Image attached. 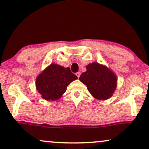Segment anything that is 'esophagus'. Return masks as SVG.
<instances>
[{
  "mask_svg": "<svg viewBox=\"0 0 149 149\" xmlns=\"http://www.w3.org/2000/svg\"><path fill=\"white\" fill-rule=\"evenodd\" d=\"M76 75L77 76V77H78V78H79L80 75H81V72H77L76 73Z\"/></svg>",
  "mask_w": 149,
  "mask_h": 149,
  "instance_id": "1",
  "label": "esophagus"
}]
</instances>
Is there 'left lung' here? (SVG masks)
<instances>
[{
  "label": "left lung",
  "instance_id": "1",
  "mask_svg": "<svg viewBox=\"0 0 149 149\" xmlns=\"http://www.w3.org/2000/svg\"><path fill=\"white\" fill-rule=\"evenodd\" d=\"M79 80L87 86L95 98L100 100L109 99L116 88L115 74L106 66L93 62L87 66V71L82 73Z\"/></svg>",
  "mask_w": 149,
  "mask_h": 149
}]
</instances>
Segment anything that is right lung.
<instances>
[{"instance_id":"1","label":"right lung","mask_w":149,"mask_h":149,"mask_svg":"<svg viewBox=\"0 0 149 149\" xmlns=\"http://www.w3.org/2000/svg\"><path fill=\"white\" fill-rule=\"evenodd\" d=\"M77 79L69 67L52 64L37 77L36 88L45 100L54 101L60 98L67 86Z\"/></svg>"}]
</instances>
